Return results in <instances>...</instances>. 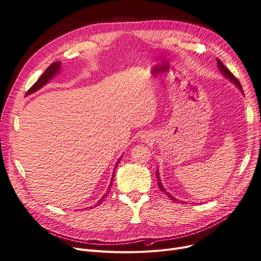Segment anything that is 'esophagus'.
Instances as JSON below:
<instances>
[{"label":"esophagus","instance_id":"obj_1","mask_svg":"<svg viewBox=\"0 0 261 261\" xmlns=\"http://www.w3.org/2000/svg\"><path fill=\"white\" fill-rule=\"evenodd\" d=\"M145 141H147V140H148V139H147V138H143Z\"/></svg>","mask_w":261,"mask_h":261}]
</instances>
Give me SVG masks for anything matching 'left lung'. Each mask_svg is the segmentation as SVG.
<instances>
[{
	"label": "left lung",
	"mask_w": 261,
	"mask_h": 261,
	"mask_svg": "<svg viewBox=\"0 0 261 261\" xmlns=\"http://www.w3.org/2000/svg\"><path fill=\"white\" fill-rule=\"evenodd\" d=\"M218 65H219V68H220V70L222 71V73H223L226 77H228L230 81H232L233 83H236V85H237L238 87H239L241 92L243 93V89H242V86H241L240 82L238 81V79H237V77L231 73V71L228 69V68L226 67V66H225V65H224L220 60H218ZM155 176H156V179H158V186H159V189H160V190L163 192V193H164V194H165L169 199H172L173 201H176L177 199H176L175 197H173L171 194H169L168 192H166V190H165V189H164V187L162 186V184H161V180H160V177H159V171H158V169H156V172H155Z\"/></svg>",
	"instance_id": "1"
}]
</instances>
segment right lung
<instances>
[{"label": "right lung", "mask_w": 261, "mask_h": 261, "mask_svg": "<svg viewBox=\"0 0 261 261\" xmlns=\"http://www.w3.org/2000/svg\"><path fill=\"white\" fill-rule=\"evenodd\" d=\"M61 62H54V63H52L47 69H46V71H44L42 74H41V76L38 79V80L36 81V83L34 84L29 90H28V93H27V95H29V94H32V93H34V92H36L37 89H39L41 86H43L44 84H46L50 79L59 71V69H60V67H61ZM119 161L120 160H118V162L116 163V166L115 167H117V165L119 164ZM115 174V173H114ZM113 178H114V175H113V177H112V181H111V185H110V187H109V190H108V192H110L111 191V187H112V182H113ZM105 197H106V195H103V197L101 198L99 201H98V203H101L103 201V199H105Z\"/></svg>", "instance_id": "add662e5"}]
</instances>
